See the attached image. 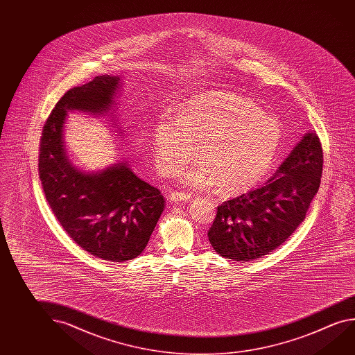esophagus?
Masks as SVG:
<instances>
[{"mask_svg": "<svg viewBox=\"0 0 355 355\" xmlns=\"http://www.w3.org/2000/svg\"><path fill=\"white\" fill-rule=\"evenodd\" d=\"M169 199L172 202H175V203H177V202H187V200L191 199V194H188V193L172 192L171 196H169Z\"/></svg>", "mask_w": 355, "mask_h": 355, "instance_id": "34e87169", "label": "esophagus"}]
</instances>
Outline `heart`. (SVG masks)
<instances>
[{
  "mask_svg": "<svg viewBox=\"0 0 355 355\" xmlns=\"http://www.w3.org/2000/svg\"><path fill=\"white\" fill-rule=\"evenodd\" d=\"M281 123L265 115L254 100L232 92L200 94L178 117L161 116L153 126L152 145L158 169L172 175L192 161L200 164L180 175V183L223 196L248 192L261 182L279 151Z\"/></svg>",
  "mask_w": 355,
  "mask_h": 355,
  "instance_id": "b5f03b06",
  "label": "heart"
}]
</instances>
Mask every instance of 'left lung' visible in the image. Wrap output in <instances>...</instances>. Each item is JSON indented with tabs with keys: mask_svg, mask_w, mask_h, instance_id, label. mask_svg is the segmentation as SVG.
I'll return each instance as SVG.
<instances>
[{
	"mask_svg": "<svg viewBox=\"0 0 355 355\" xmlns=\"http://www.w3.org/2000/svg\"><path fill=\"white\" fill-rule=\"evenodd\" d=\"M322 168L320 139L308 132L268 183L218 207L208 230L213 249L235 261H251L277 249L304 220Z\"/></svg>",
	"mask_w": 355,
	"mask_h": 355,
	"instance_id": "obj_1",
	"label": "left lung"
}]
</instances>
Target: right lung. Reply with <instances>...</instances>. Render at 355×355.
<instances>
[{"mask_svg":"<svg viewBox=\"0 0 355 355\" xmlns=\"http://www.w3.org/2000/svg\"><path fill=\"white\" fill-rule=\"evenodd\" d=\"M120 83L119 76H95L68 90L44 123L38 159L43 192L60 225L83 250L114 262L144 251L164 198L125 161L95 173L76 167L65 152L64 123L68 111L107 114Z\"/></svg>","mask_w":355,"mask_h":355,"instance_id":"obj_1","label":"right lung"}]
</instances>
